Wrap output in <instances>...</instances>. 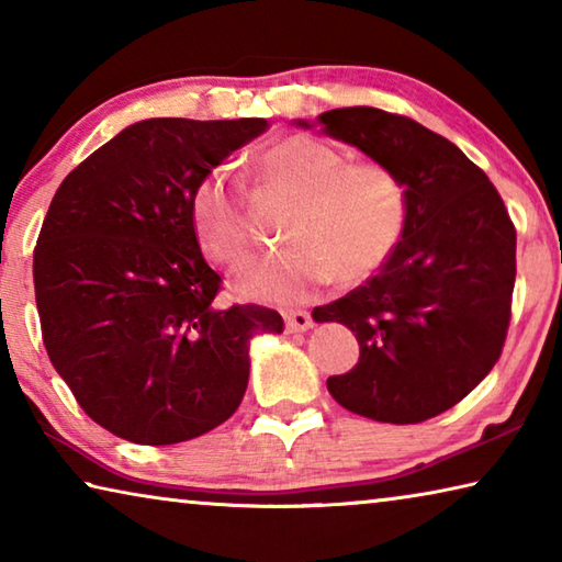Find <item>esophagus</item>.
Returning a JSON list of instances; mask_svg holds the SVG:
<instances>
[{
	"label": "esophagus",
	"mask_w": 562,
	"mask_h": 562,
	"mask_svg": "<svg viewBox=\"0 0 562 562\" xmlns=\"http://www.w3.org/2000/svg\"><path fill=\"white\" fill-rule=\"evenodd\" d=\"M284 327H288V331H307V329H312L310 312H304V310L288 312V315H284Z\"/></svg>",
	"instance_id": "esophagus-1"
}]
</instances>
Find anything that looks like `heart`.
Listing matches in <instances>:
<instances>
[{
    "mask_svg": "<svg viewBox=\"0 0 562 562\" xmlns=\"http://www.w3.org/2000/svg\"><path fill=\"white\" fill-rule=\"evenodd\" d=\"M262 190L290 201L280 237L288 243L233 274L245 300L302 302L331 280L359 284L384 268L408 223V190L382 160H351L327 140L294 133L258 158ZM198 243L223 265L243 262L255 237L240 186L225 173L205 176L190 198Z\"/></svg>",
    "mask_w": 562,
    "mask_h": 562,
    "instance_id": "heart-1",
    "label": "heart"
}]
</instances>
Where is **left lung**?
<instances>
[{
	"mask_svg": "<svg viewBox=\"0 0 562 562\" xmlns=\"http://www.w3.org/2000/svg\"><path fill=\"white\" fill-rule=\"evenodd\" d=\"M315 123L392 166L408 190L406 231L384 268L312 312L359 341L357 367L329 376L327 389L351 414L426 422L473 392L501 357L516 227L488 176L422 123L372 106L325 111Z\"/></svg>",
	"mask_w": 562,
	"mask_h": 562,
	"instance_id": "obj_1",
	"label": "left lung"
}]
</instances>
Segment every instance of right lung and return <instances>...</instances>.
Segmentation results:
<instances>
[{"instance_id": "1", "label": "right lung", "mask_w": 562, "mask_h": 562, "mask_svg": "<svg viewBox=\"0 0 562 562\" xmlns=\"http://www.w3.org/2000/svg\"><path fill=\"white\" fill-rule=\"evenodd\" d=\"M268 128L265 119H146L76 166L34 247L46 355L93 422L166 446L227 422L250 339L280 335L260 304L217 310L221 274L190 223L195 186Z\"/></svg>"}]
</instances>
